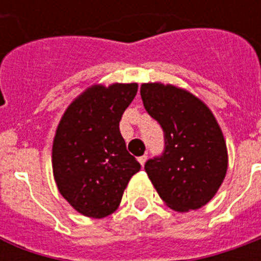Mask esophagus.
Here are the masks:
<instances>
[{
    "mask_svg": "<svg viewBox=\"0 0 261 261\" xmlns=\"http://www.w3.org/2000/svg\"><path fill=\"white\" fill-rule=\"evenodd\" d=\"M139 163H140V164L142 165H144V163H146V160H147V155H146V154H143V155H140V157H139Z\"/></svg>",
    "mask_w": 261,
    "mask_h": 261,
    "instance_id": "1",
    "label": "esophagus"
}]
</instances>
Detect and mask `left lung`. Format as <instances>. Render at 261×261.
<instances>
[{"label": "left lung", "instance_id": "left-lung-1", "mask_svg": "<svg viewBox=\"0 0 261 261\" xmlns=\"http://www.w3.org/2000/svg\"><path fill=\"white\" fill-rule=\"evenodd\" d=\"M140 96L164 132V151L144 164L160 197L175 211L200 208L213 199L228 168L227 144L213 112L189 91L143 83Z\"/></svg>", "mask_w": 261, "mask_h": 261}]
</instances>
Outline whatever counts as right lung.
<instances>
[{"label":"right lung","instance_id":"1","mask_svg":"<svg viewBox=\"0 0 261 261\" xmlns=\"http://www.w3.org/2000/svg\"><path fill=\"white\" fill-rule=\"evenodd\" d=\"M138 83L94 85L62 115L53 143L58 191L77 213L102 218L117 210L140 164L128 153L119 121Z\"/></svg>","mask_w":261,"mask_h":261}]
</instances>
